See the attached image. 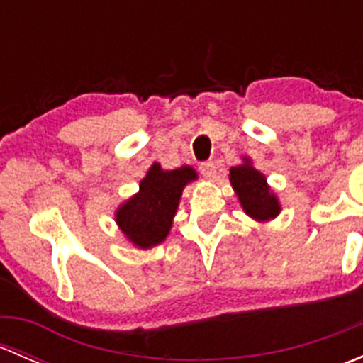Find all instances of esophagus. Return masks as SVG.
I'll list each match as a JSON object with an SVG mask.
<instances>
[{"label": "esophagus", "mask_w": 363, "mask_h": 363, "mask_svg": "<svg viewBox=\"0 0 363 363\" xmlns=\"http://www.w3.org/2000/svg\"><path fill=\"white\" fill-rule=\"evenodd\" d=\"M200 174L208 181H212V179H216V164L212 161H205V163L200 164Z\"/></svg>", "instance_id": "34e87169"}]
</instances>
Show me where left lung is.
<instances>
[{"label":"left lung","mask_w":363,"mask_h":363,"mask_svg":"<svg viewBox=\"0 0 363 363\" xmlns=\"http://www.w3.org/2000/svg\"><path fill=\"white\" fill-rule=\"evenodd\" d=\"M230 184L242 211L251 219L267 223L279 216V199L269 186L265 175L256 170L250 156H242V163L230 168Z\"/></svg>","instance_id":"obj_1"}]
</instances>
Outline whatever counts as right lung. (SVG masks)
<instances>
[{
  "label": "right lung",
  "mask_w": 363,
  "mask_h": 363,
  "mask_svg": "<svg viewBox=\"0 0 363 363\" xmlns=\"http://www.w3.org/2000/svg\"><path fill=\"white\" fill-rule=\"evenodd\" d=\"M199 174L189 164L175 170H163L160 163H152L140 189L124 200L116 211V223L124 239L137 250H151L168 237L182 191Z\"/></svg>",
  "instance_id": "1"
}]
</instances>
